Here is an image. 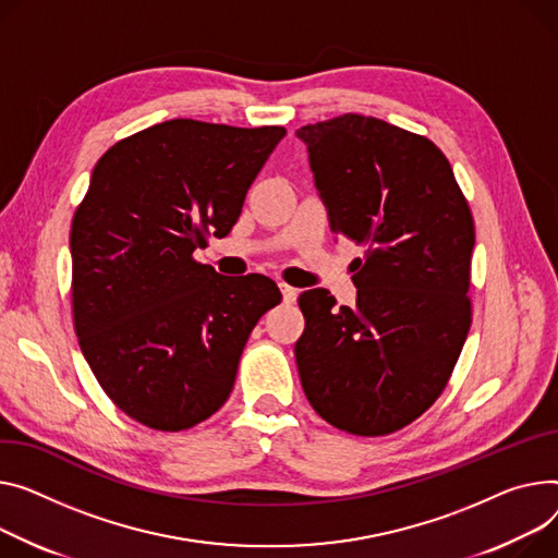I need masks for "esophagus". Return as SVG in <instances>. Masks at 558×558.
Instances as JSON below:
<instances>
[{
    "instance_id": "esophagus-1",
    "label": "esophagus",
    "mask_w": 558,
    "mask_h": 558,
    "mask_svg": "<svg viewBox=\"0 0 558 558\" xmlns=\"http://www.w3.org/2000/svg\"><path fill=\"white\" fill-rule=\"evenodd\" d=\"M280 291H282V299H284V303H295V299H299V289H295V287L280 284Z\"/></svg>"
}]
</instances>
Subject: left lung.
Segmentation results:
<instances>
[{
    "instance_id": "obj_1",
    "label": "left lung",
    "mask_w": 558,
    "mask_h": 558,
    "mask_svg": "<svg viewBox=\"0 0 558 558\" xmlns=\"http://www.w3.org/2000/svg\"><path fill=\"white\" fill-rule=\"evenodd\" d=\"M295 134L331 231L363 246L354 307H337L327 289L301 293V384L327 424L388 435L435 403L466 341L473 215L449 159L422 134L361 114Z\"/></svg>"
}]
</instances>
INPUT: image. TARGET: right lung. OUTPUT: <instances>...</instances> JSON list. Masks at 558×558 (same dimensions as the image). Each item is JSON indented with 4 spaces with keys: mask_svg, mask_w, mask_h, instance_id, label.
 Masks as SVG:
<instances>
[{
    "mask_svg": "<svg viewBox=\"0 0 558 558\" xmlns=\"http://www.w3.org/2000/svg\"><path fill=\"white\" fill-rule=\"evenodd\" d=\"M284 128L172 119L98 159L71 221V312L105 395L138 424L185 430L229 399L242 350L282 301L259 274L193 253L227 238Z\"/></svg>",
    "mask_w": 558,
    "mask_h": 558,
    "instance_id": "obj_1",
    "label": "right lung"
}]
</instances>
